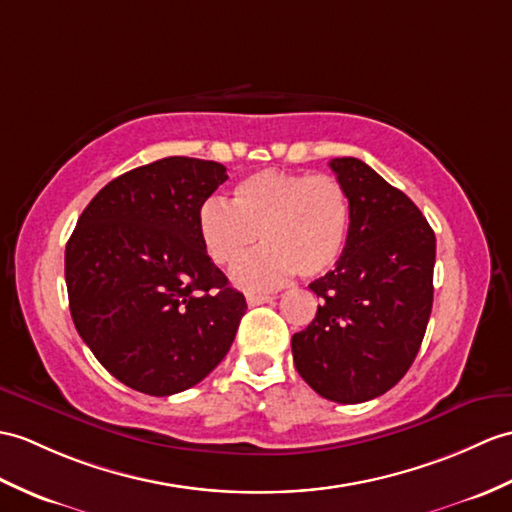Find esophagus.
<instances>
[{
    "label": "esophagus",
    "instance_id": "obj_1",
    "mask_svg": "<svg viewBox=\"0 0 512 512\" xmlns=\"http://www.w3.org/2000/svg\"><path fill=\"white\" fill-rule=\"evenodd\" d=\"M270 301H272V296H268V294H248L246 296V303L251 307L261 305V303H270Z\"/></svg>",
    "mask_w": 512,
    "mask_h": 512
}]
</instances>
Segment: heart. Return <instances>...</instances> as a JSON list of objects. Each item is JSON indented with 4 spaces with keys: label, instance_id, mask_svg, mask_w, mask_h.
<instances>
[{
    "label": "heart",
    "instance_id": "heart-1",
    "mask_svg": "<svg viewBox=\"0 0 512 512\" xmlns=\"http://www.w3.org/2000/svg\"><path fill=\"white\" fill-rule=\"evenodd\" d=\"M351 205L334 176L261 170L242 178L231 205L211 198L198 211V233L207 255L229 266L257 237L266 244L233 268L244 290H272L296 270L305 279L334 268L347 242Z\"/></svg>",
    "mask_w": 512,
    "mask_h": 512
}]
</instances>
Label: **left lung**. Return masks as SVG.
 <instances>
[{
	"instance_id": "8db88e82",
	"label": "left lung",
	"mask_w": 512,
	"mask_h": 512,
	"mask_svg": "<svg viewBox=\"0 0 512 512\" xmlns=\"http://www.w3.org/2000/svg\"><path fill=\"white\" fill-rule=\"evenodd\" d=\"M351 224L334 270L310 283L316 318L292 336L299 375L320 397L362 403L408 373L434 301L436 237L419 207L360 159H331Z\"/></svg>"
}]
</instances>
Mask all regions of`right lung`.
Here are the masks:
<instances>
[{"mask_svg":"<svg viewBox=\"0 0 512 512\" xmlns=\"http://www.w3.org/2000/svg\"><path fill=\"white\" fill-rule=\"evenodd\" d=\"M216 161L159 159L104 185L65 248L80 338L122 384L168 397L202 382L246 312L198 233V211L227 181Z\"/></svg>","mask_w":512,"mask_h":512,"instance_id":"add662e5","label":"right lung"}]
</instances>
